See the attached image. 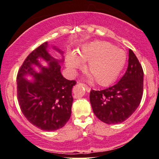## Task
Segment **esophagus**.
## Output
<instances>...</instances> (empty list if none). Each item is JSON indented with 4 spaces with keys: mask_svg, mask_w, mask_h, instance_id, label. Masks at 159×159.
Wrapping results in <instances>:
<instances>
[{
    "mask_svg": "<svg viewBox=\"0 0 159 159\" xmlns=\"http://www.w3.org/2000/svg\"><path fill=\"white\" fill-rule=\"evenodd\" d=\"M81 84L85 87V89H86V90L87 92H90V91H91V88H90V87H89L88 86H87V85L84 84Z\"/></svg>",
    "mask_w": 159,
    "mask_h": 159,
    "instance_id": "34e87169",
    "label": "esophagus"
}]
</instances>
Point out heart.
I'll list each match as a JSON object with an SVG mask.
<instances>
[{"label":"heart","instance_id":"heart-1","mask_svg":"<svg viewBox=\"0 0 159 159\" xmlns=\"http://www.w3.org/2000/svg\"><path fill=\"white\" fill-rule=\"evenodd\" d=\"M88 62L86 70L91 79L100 86H107L117 79L123 69L127 56L121 49L106 42H93L86 44L77 52V57L70 53L67 57V66L70 70L81 66V62Z\"/></svg>","mask_w":159,"mask_h":159}]
</instances>
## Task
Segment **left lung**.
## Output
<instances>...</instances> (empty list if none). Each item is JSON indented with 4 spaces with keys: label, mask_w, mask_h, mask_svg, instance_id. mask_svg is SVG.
Instances as JSON below:
<instances>
[{
    "label": "left lung",
    "mask_w": 159,
    "mask_h": 159,
    "mask_svg": "<svg viewBox=\"0 0 159 159\" xmlns=\"http://www.w3.org/2000/svg\"><path fill=\"white\" fill-rule=\"evenodd\" d=\"M143 92V70L139 60L129 50L128 66L121 79L101 91L91 90L90 102L93 113L107 124L121 123L139 106Z\"/></svg>",
    "instance_id": "obj_1"
}]
</instances>
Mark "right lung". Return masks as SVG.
<instances>
[{
    "label": "right lung",
    "mask_w": 159,
    "mask_h": 159,
    "mask_svg": "<svg viewBox=\"0 0 159 159\" xmlns=\"http://www.w3.org/2000/svg\"><path fill=\"white\" fill-rule=\"evenodd\" d=\"M48 47L46 42L36 48L19 68L16 77L17 98L22 113L30 123L44 130L53 131L63 127L70 119L73 101L72 88L76 81L62 76L60 61L49 54ZM39 57L49 62L48 68L41 67L38 61ZM33 64L41 68L39 73L35 72ZM26 74L33 75V82L24 78Z\"/></svg>",
    "instance_id": "obj_1"
}]
</instances>
